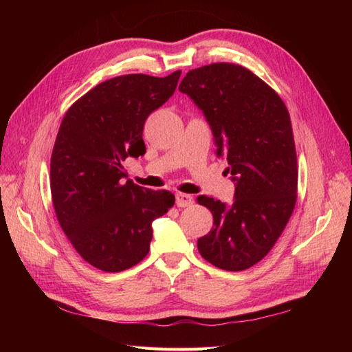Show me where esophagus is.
Returning <instances> with one entry per match:
<instances>
[{
	"mask_svg": "<svg viewBox=\"0 0 352 352\" xmlns=\"http://www.w3.org/2000/svg\"><path fill=\"white\" fill-rule=\"evenodd\" d=\"M175 203L178 207H189L193 204V198L188 193H177Z\"/></svg>",
	"mask_w": 352,
	"mask_h": 352,
	"instance_id": "34e87169",
	"label": "esophagus"
}]
</instances>
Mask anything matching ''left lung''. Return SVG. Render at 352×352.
Masks as SVG:
<instances>
[{
    "label": "left lung",
    "instance_id": "left-lung-1",
    "mask_svg": "<svg viewBox=\"0 0 352 352\" xmlns=\"http://www.w3.org/2000/svg\"><path fill=\"white\" fill-rule=\"evenodd\" d=\"M178 89L203 110L216 154L226 157L236 183L231 206L198 197L213 214L198 251L223 271H245L272 250L295 208L298 164L287 107L271 86L234 63L192 69Z\"/></svg>",
    "mask_w": 352,
    "mask_h": 352
}]
</instances>
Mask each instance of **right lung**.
<instances>
[{"instance_id": "add662e5", "label": "right lung", "mask_w": 352, "mask_h": 352, "mask_svg": "<svg viewBox=\"0 0 352 352\" xmlns=\"http://www.w3.org/2000/svg\"><path fill=\"white\" fill-rule=\"evenodd\" d=\"M180 74L102 81L72 104L58 129L50 172L57 221L80 256L104 272L144 260L153 221L175 203L168 190L125 182L122 163L145 154L146 118L175 92Z\"/></svg>"}]
</instances>
